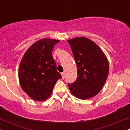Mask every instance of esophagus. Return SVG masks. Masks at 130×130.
<instances>
[{"label": "esophagus", "instance_id": "34e87169", "mask_svg": "<svg viewBox=\"0 0 130 130\" xmlns=\"http://www.w3.org/2000/svg\"><path fill=\"white\" fill-rule=\"evenodd\" d=\"M62 79H64L65 78V73L64 72H63V73H62Z\"/></svg>", "mask_w": 130, "mask_h": 130}]
</instances>
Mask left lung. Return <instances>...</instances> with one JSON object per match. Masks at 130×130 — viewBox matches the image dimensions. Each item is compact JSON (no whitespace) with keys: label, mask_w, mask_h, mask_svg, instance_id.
<instances>
[{"label":"left lung","mask_w":130,"mask_h":130,"mask_svg":"<svg viewBox=\"0 0 130 130\" xmlns=\"http://www.w3.org/2000/svg\"><path fill=\"white\" fill-rule=\"evenodd\" d=\"M68 42L77 70L76 80L68 84L70 92L79 99L93 97L100 92L108 77V59L100 47L86 37H76Z\"/></svg>","instance_id":"1"}]
</instances>
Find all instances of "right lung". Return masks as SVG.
I'll use <instances>...</instances> for the list:
<instances>
[{
  "instance_id": "right-lung-1",
  "label": "right lung",
  "mask_w": 130,
  "mask_h": 130,
  "mask_svg": "<svg viewBox=\"0 0 130 130\" xmlns=\"http://www.w3.org/2000/svg\"><path fill=\"white\" fill-rule=\"evenodd\" d=\"M59 41L50 38L38 40L22 57L18 70L19 83L34 100L44 101L50 97L56 82L62 77L52 56L54 45Z\"/></svg>"
}]
</instances>
